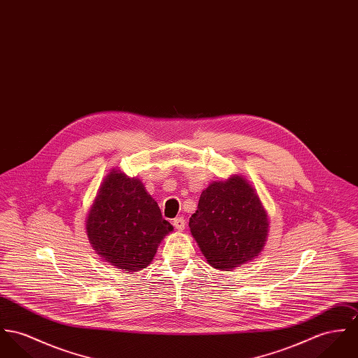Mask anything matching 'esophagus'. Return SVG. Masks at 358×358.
Returning a JSON list of instances; mask_svg holds the SVG:
<instances>
[{
	"instance_id": "1",
	"label": "esophagus",
	"mask_w": 358,
	"mask_h": 358,
	"mask_svg": "<svg viewBox=\"0 0 358 358\" xmlns=\"http://www.w3.org/2000/svg\"><path fill=\"white\" fill-rule=\"evenodd\" d=\"M173 224H174V227L177 230H184L185 229V220H184V217L176 218V220H173Z\"/></svg>"
}]
</instances>
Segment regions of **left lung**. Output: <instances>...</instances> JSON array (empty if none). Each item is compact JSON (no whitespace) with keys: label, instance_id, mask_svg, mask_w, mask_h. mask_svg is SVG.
Returning a JSON list of instances; mask_svg holds the SVG:
<instances>
[{"label":"left lung","instance_id":"obj_1","mask_svg":"<svg viewBox=\"0 0 358 358\" xmlns=\"http://www.w3.org/2000/svg\"><path fill=\"white\" fill-rule=\"evenodd\" d=\"M189 227L207 262L214 268L230 271L262 252L268 220L247 180L233 176L201 192Z\"/></svg>","mask_w":358,"mask_h":358}]
</instances>
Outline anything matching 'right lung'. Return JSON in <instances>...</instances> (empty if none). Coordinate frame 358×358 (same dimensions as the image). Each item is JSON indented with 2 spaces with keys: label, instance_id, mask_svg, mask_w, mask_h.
Wrapping results in <instances>:
<instances>
[{
  "label": "right lung",
  "instance_id": "right-lung-1",
  "mask_svg": "<svg viewBox=\"0 0 358 358\" xmlns=\"http://www.w3.org/2000/svg\"><path fill=\"white\" fill-rule=\"evenodd\" d=\"M85 229L103 260L124 271H140L152 262L173 226L138 180L111 170L94 200Z\"/></svg>",
  "mask_w": 358,
  "mask_h": 358
}]
</instances>
